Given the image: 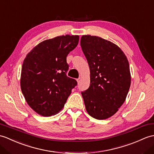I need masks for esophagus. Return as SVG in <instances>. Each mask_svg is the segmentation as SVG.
Segmentation results:
<instances>
[{"label":"esophagus","mask_w":154,"mask_h":154,"mask_svg":"<svg viewBox=\"0 0 154 154\" xmlns=\"http://www.w3.org/2000/svg\"><path fill=\"white\" fill-rule=\"evenodd\" d=\"M77 83H78V84L79 83H80V82H81V79L79 78V79H77Z\"/></svg>","instance_id":"1"}]
</instances>
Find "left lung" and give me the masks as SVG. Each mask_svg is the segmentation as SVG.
<instances>
[{"instance_id": "obj_1", "label": "left lung", "mask_w": 154, "mask_h": 154, "mask_svg": "<svg viewBox=\"0 0 154 154\" xmlns=\"http://www.w3.org/2000/svg\"><path fill=\"white\" fill-rule=\"evenodd\" d=\"M81 46L91 72L89 88L81 92L86 109L95 119H106L125 101L131 81L129 63L119 46L101 37L83 35Z\"/></svg>"}]
</instances>
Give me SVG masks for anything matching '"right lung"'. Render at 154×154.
I'll return each instance as SVG.
<instances>
[{
  "instance_id": "add662e5",
  "label": "right lung",
  "mask_w": 154,
  "mask_h": 154,
  "mask_svg": "<svg viewBox=\"0 0 154 154\" xmlns=\"http://www.w3.org/2000/svg\"><path fill=\"white\" fill-rule=\"evenodd\" d=\"M78 35H62L41 42L27 54L21 68L20 85L31 108L45 117L58 113L77 85L66 75V57L76 47Z\"/></svg>"
}]
</instances>
